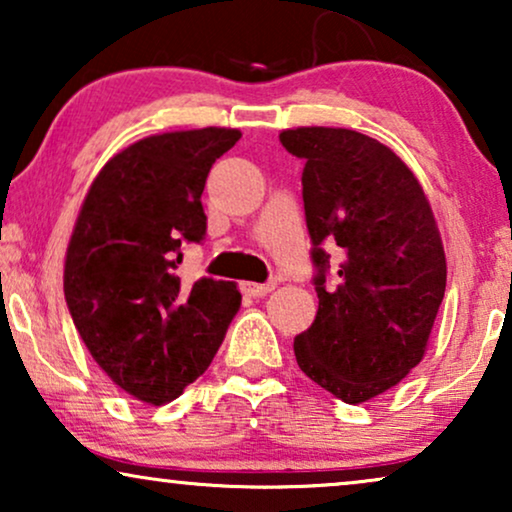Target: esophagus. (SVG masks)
<instances>
[{
  "label": "esophagus",
  "mask_w": 512,
  "mask_h": 512,
  "mask_svg": "<svg viewBox=\"0 0 512 512\" xmlns=\"http://www.w3.org/2000/svg\"><path fill=\"white\" fill-rule=\"evenodd\" d=\"M277 286V279H268L265 284H256V282H240L242 293L247 296H268V293Z\"/></svg>",
  "instance_id": "esophagus-1"
}]
</instances>
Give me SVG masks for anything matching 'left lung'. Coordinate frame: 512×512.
<instances>
[{
	"label": "left lung",
	"mask_w": 512,
	"mask_h": 512,
	"mask_svg": "<svg viewBox=\"0 0 512 512\" xmlns=\"http://www.w3.org/2000/svg\"><path fill=\"white\" fill-rule=\"evenodd\" d=\"M303 167L319 310L296 335L303 373L349 405L396 387L422 361L445 296L447 265L431 205L389 146L347 128L284 130ZM339 247L334 284L330 255Z\"/></svg>",
	"instance_id": "8db88e82"
}]
</instances>
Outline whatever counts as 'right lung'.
<instances>
[{
  "label": "right lung",
  "mask_w": 512,
  "mask_h": 512,
  "mask_svg": "<svg viewBox=\"0 0 512 512\" xmlns=\"http://www.w3.org/2000/svg\"><path fill=\"white\" fill-rule=\"evenodd\" d=\"M240 137L202 128L139 139L102 167L81 205L65 300L97 366L137 401L184 394L240 310L235 282L177 277L181 244L205 240L207 174Z\"/></svg>",
  "instance_id": "1"
}]
</instances>
